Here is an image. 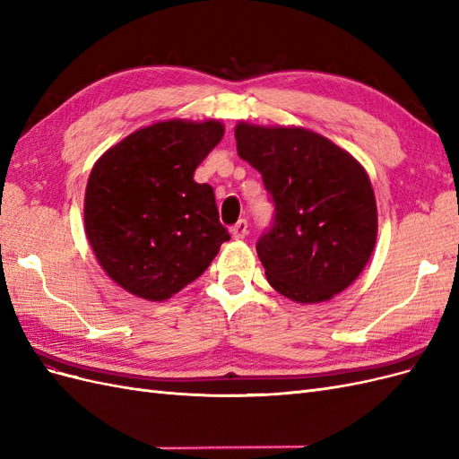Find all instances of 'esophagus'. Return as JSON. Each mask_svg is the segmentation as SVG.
I'll use <instances>...</instances> for the list:
<instances>
[{"label":"esophagus","instance_id":"34e87169","mask_svg":"<svg viewBox=\"0 0 459 459\" xmlns=\"http://www.w3.org/2000/svg\"><path fill=\"white\" fill-rule=\"evenodd\" d=\"M247 233H248V224H247V220H239L238 224H235V226L231 228V235H233L235 239H243Z\"/></svg>","mask_w":459,"mask_h":459}]
</instances>
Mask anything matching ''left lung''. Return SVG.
Returning a JSON list of instances; mask_svg holds the SVG:
<instances>
[{
  "label": "left lung",
  "mask_w": 459,
  "mask_h": 459,
  "mask_svg": "<svg viewBox=\"0 0 459 459\" xmlns=\"http://www.w3.org/2000/svg\"><path fill=\"white\" fill-rule=\"evenodd\" d=\"M238 152L262 174L275 204L256 243L270 285L300 302H325L362 273L377 241L369 176L349 151L297 126H235Z\"/></svg>",
  "instance_id": "left-lung-1"
}]
</instances>
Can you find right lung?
<instances>
[{
    "label": "right lung",
    "mask_w": 459,
    "mask_h": 459,
    "mask_svg": "<svg viewBox=\"0 0 459 459\" xmlns=\"http://www.w3.org/2000/svg\"><path fill=\"white\" fill-rule=\"evenodd\" d=\"M221 137L220 120H160L93 164L84 228L97 262L124 290L152 302L170 299L230 239L212 187L193 179Z\"/></svg>",
    "instance_id": "1"
}]
</instances>
